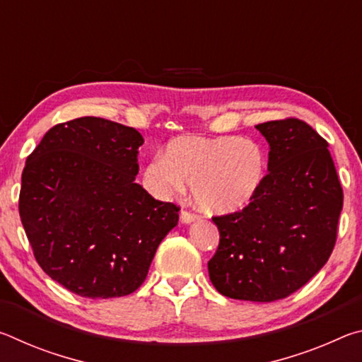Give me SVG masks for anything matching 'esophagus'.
I'll return each mask as SVG.
<instances>
[{"mask_svg":"<svg viewBox=\"0 0 362 362\" xmlns=\"http://www.w3.org/2000/svg\"><path fill=\"white\" fill-rule=\"evenodd\" d=\"M196 218H198V214H194V212H192V211L183 209V211L180 212V220H182L183 223H192V222H194Z\"/></svg>","mask_w":362,"mask_h":362,"instance_id":"1","label":"esophagus"}]
</instances>
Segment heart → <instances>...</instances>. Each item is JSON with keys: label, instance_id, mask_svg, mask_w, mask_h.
I'll return each mask as SVG.
<instances>
[{"label": "heart", "instance_id": "obj_1", "mask_svg": "<svg viewBox=\"0 0 362 362\" xmlns=\"http://www.w3.org/2000/svg\"><path fill=\"white\" fill-rule=\"evenodd\" d=\"M267 155L254 140L236 136H182L170 140L163 156L146 168V177L163 193L192 185L206 212L243 211L259 194L267 175Z\"/></svg>", "mask_w": 362, "mask_h": 362}]
</instances>
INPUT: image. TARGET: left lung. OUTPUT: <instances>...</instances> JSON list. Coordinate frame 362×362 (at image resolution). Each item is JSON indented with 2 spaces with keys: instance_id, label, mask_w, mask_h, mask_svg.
<instances>
[{
  "instance_id": "obj_1",
  "label": "left lung",
  "mask_w": 362,
  "mask_h": 362,
  "mask_svg": "<svg viewBox=\"0 0 362 362\" xmlns=\"http://www.w3.org/2000/svg\"><path fill=\"white\" fill-rule=\"evenodd\" d=\"M255 127L269 144V173L247 207L212 217L220 241L207 268L222 296L274 302L326 265L343 189L329 144L305 121L286 118Z\"/></svg>"
}]
</instances>
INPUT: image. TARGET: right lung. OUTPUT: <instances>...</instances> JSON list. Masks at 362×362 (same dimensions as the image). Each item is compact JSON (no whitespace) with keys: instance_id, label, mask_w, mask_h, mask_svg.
Listing matches in <instances>:
<instances>
[{"instance_id":"1","label":"right lung","mask_w":362,"mask_h":362,"mask_svg":"<svg viewBox=\"0 0 362 362\" xmlns=\"http://www.w3.org/2000/svg\"><path fill=\"white\" fill-rule=\"evenodd\" d=\"M144 137L83 116L51 127L22 173L19 214L38 265L88 298L129 296L146 278L180 207L136 183Z\"/></svg>"}]
</instances>
